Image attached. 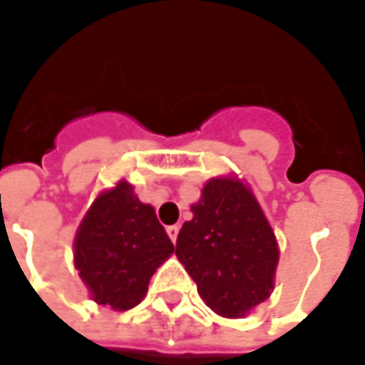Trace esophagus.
<instances>
[{"instance_id": "esophagus-1", "label": "esophagus", "mask_w": 365, "mask_h": 365, "mask_svg": "<svg viewBox=\"0 0 365 365\" xmlns=\"http://www.w3.org/2000/svg\"><path fill=\"white\" fill-rule=\"evenodd\" d=\"M178 234H180V225H170V227H168V235H170V240H172L173 244H175V240H178Z\"/></svg>"}]
</instances>
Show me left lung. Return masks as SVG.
I'll list each match as a JSON object with an SVG mask.
<instances>
[{
  "label": "left lung",
  "instance_id": "left-lung-1",
  "mask_svg": "<svg viewBox=\"0 0 365 365\" xmlns=\"http://www.w3.org/2000/svg\"><path fill=\"white\" fill-rule=\"evenodd\" d=\"M192 214L178 234L175 255L205 306L224 318H244L274 292L279 259L274 230L237 178L210 180Z\"/></svg>",
  "mask_w": 365,
  "mask_h": 365
}]
</instances>
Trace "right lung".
Returning a JSON list of instances; mask_svg holds the SVG:
<instances>
[{
    "mask_svg": "<svg viewBox=\"0 0 365 365\" xmlns=\"http://www.w3.org/2000/svg\"><path fill=\"white\" fill-rule=\"evenodd\" d=\"M73 264L89 297L125 312L145 297L151 276L173 254L155 210L141 203L125 180L99 193L73 240Z\"/></svg>",
    "mask_w": 365,
    "mask_h": 365,
    "instance_id": "add662e5",
    "label": "right lung"
}]
</instances>
